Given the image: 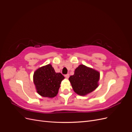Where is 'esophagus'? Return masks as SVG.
<instances>
[{
    "label": "esophagus",
    "instance_id": "obj_1",
    "mask_svg": "<svg viewBox=\"0 0 132 132\" xmlns=\"http://www.w3.org/2000/svg\"><path fill=\"white\" fill-rule=\"evenodd\" d=\"M65 77L67 78V79H68V78H69V74H65Z\"/></svg>",
    "mask_w": 132,
    "mask_h": 132
}]
</instances>
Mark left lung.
<instances>
[{
  "label": "left lung",
  "mask_w": 132,
  "mask_h": 132,
  "mask_svg": "<svg viewBox=\"0 0 132 132\" xmlns=\"http://www.w3.org/2000/svg\"><path fill=\"white\" fill-rule=\"evenodd\" d=\"M99 78L98 71L84 65H80L69 80L75 93L83 96L97 88Z\"/></svg>",
  "instance_id": "8db88e82"
}]
</instances>
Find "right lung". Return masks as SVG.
Here are the masks:
<instances>
[{
  "label": "right lung",
  "mask_w": 132,
  "mask_h": 132,
  "mask_svg": "<svg viewBox=\"0 0 132 132\" xmlns=\"http://www.w3.org/2000/svg\"><path fill=\"white\" fill-rule=\"evenodd\" d=\"M64 79V77L61 73L55 72L51 64L39 68L34 74V82L37 93L43 97L55 96Z\"/></svg>",
  "instance_id": "right-lung-1"
}]
</instances>
